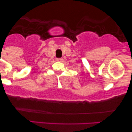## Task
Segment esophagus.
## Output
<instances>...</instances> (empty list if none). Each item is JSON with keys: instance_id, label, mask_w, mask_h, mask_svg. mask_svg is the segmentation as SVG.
I'll list each match as a JSON object with an SVG mask.
<instances>
[{"instance_id": "1", "label": "esophagus", "mask_w": 132, "mask_h": 132, "mask_svg": "<svg viewBox=\"0 0 132 132\" xmlns=\"http://www.w3.org/2000/svg\"><path fill=\"white\" fill-rule=\"evenodd\" d=\"M57 61H59V62H61L63 60V58H62V57H60V58H56V59Z\"/></svg>"}]
</instances>
